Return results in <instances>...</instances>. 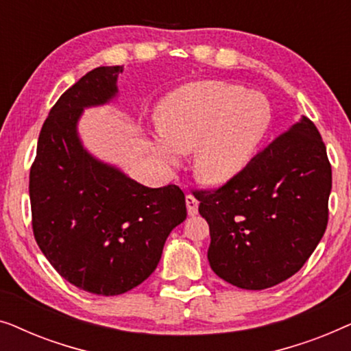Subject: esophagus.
Here are the masks:
<instances>
[{
    "label": "esophagus",
    "instance_id": "obj_1",
    "mask_svg": "<svg viewBox=\"0 0 351 351\" xmlns=\"http://www.w3.org/2000/svg\"><path fill=\"white\" fill-rule=\"evenodd\" d=\"M186 210H189V215H196L198 214V204L199 201L195 198L193 195H186Z\"/></svg>",
    "mask_w": 351,
    "mask_h": 351
}]
</instances>
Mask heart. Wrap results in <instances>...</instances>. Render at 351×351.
Instances as JSON below:
<instances>
[{"label": "heart", "instance_id": "1", "mask_svg": "<svg viewBox=\"0 0 351 351\" xmlns=\"http://www.w3.org/2000/svg\"><path fill=\"white\" fill-rule=\"evenodd\" d=\"M161 136L155 148L169 165L195 150L193 169L201 182L222 185L241 174L271 123L261 94L223 81H195L172 90L158 107Z\"/></svg>", "mask_w": 351, "mask_h": 351}]
</instances>
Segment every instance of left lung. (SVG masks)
Masks as SVG:
<instances>
[{
  "label": "left lung",
  "mask_w": 351,
  "mask_h": 351,
  "mask_svg": "<svg viewBox=\"0 0 351 351\" xmlns=\"http://www.w3.org/2000/svg\"><path fill=\"white\" fill-rule=\"evenodd\" d=\"M332 169L308 118L280 134L219 189L193 190L215 275L261 291L295 275L328 227Z\"/></svg>",
  "instance_id": "1"
}]
</instances>
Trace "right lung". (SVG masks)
<instances>
[{
  "instance_id": "right-lung-1",
  "label": "right lung",
  "mask_w": 351,
  "mask_h": 351,
  "mask_svg": "<svg viewBox=\"0 0 351 351\" xmlns=\"http://www.w3.org/2000/svg\"><path fill=\"white\" fill-rule=\"evenodd\" d=\"M119 73V65L99 66L60 95L41 128L28 185L38 246L62 278L97 295L145 281L172 228L186 219L179 186L148 189L81 145V112L108 102Z\"/></svg>"
}]
</instances>
